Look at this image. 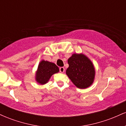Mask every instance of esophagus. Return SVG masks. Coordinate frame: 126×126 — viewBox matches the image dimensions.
Returning <instances> with one entry per match:
<instances>
[{
	"mask_svg": "<svg viewBox=\"0 0 126 126\" xmlns=\"http://www.w3.org/2000/svg\"><path fill=\"white\" fill-rule=\"evenodd\" d=\"M59 70H60V72H61V73H63V72H64L65 69L63 67H60V68H59Z\"/></svg>",
	"mask_w": 126,
	"mask_h": 126,
	"instance_id": "34e87169",
	"label": "esophagus"
}]
</instances>
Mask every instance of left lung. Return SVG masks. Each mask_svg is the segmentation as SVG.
Returning a JSON list of instances; mask_svg holds the SVG:
<instances>
[{
  "mask_svg": "<svg viewBox=\"0 0 126 126\" xmlns=\"http://www.w3.org/2000/svg\"><path fill=\"white\" fill-rule=\"evenodd\" d=\"M66 74L75 86L85 89L93 83L95 69L93 64L85 55L74 54L68 59Z\"/></svg>",
  "mask_w": 126,
  "mask_h": 126,
  "instance_id": "1",
  "label": "left lung"
}]
</instances>
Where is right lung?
I'll return each mask as SVG.
<instances>
[{
  "label": "right lung",
  "mask_w": 126,
  "mask_h": 126,
  "mask_svg": "<svg viewBox=\"0 0 126 126\" xmlns=\"http://www.w3.org/2000/svg\"><path fill=\"white\" fill-rule=\"evenodd\" d=\"M59 71V67L54 63L42 60L38 65L36 73V80L40 84H45L52 75Z\"/></svg>",
  "instance_id": "obj_1"
}]
</instances>
